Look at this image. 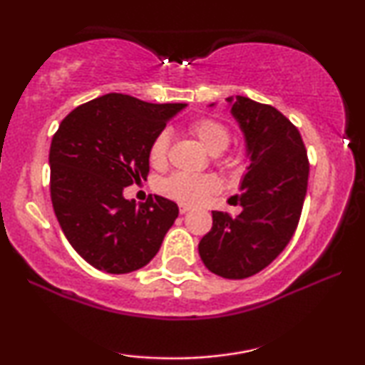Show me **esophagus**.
I'll return each instance as SVG.
<instances>
[{"mask_svg": "<svg viewBox=\"0 0 365 365\" xmlns=\"http://www.w3.org/2000/svg\"><path fill=\"white\" fill-rule=\"evenodd\" d=\"M189 209H191V207H189L187 204H179V212H181V214H186Z\"/></svg>", "mask_w": 365, "mask_h": 365, "instance_id": "1", "label": "esophagus"}]
</instances>
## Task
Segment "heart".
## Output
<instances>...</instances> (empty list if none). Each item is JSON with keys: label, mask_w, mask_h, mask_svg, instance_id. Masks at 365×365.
<instances>
[{"label": "heart", "mask_w": 365, "mask_h": 365, "mask_svg": "<svg viewBox=\"0 0 365 365\" xmlns=\"http://www.w3.org/2000/svg\"><path fill=\"white\" fill-rule=\"evenodd\" d=\"M191 133L204 148L211 153H219L227 148L231 141V134L226 124L216 118H199L191 124ZM169 151V134L161 131L153 139L149 146V161L153 166H163L168 159ZM221 182L212 174H191V173H174L161 182V192L168 197L182 204L204 202L211 194L217 192Z\"/></svg>", "instance_id": "b5f03b06"}]
</instances>
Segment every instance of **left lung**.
<instances>
[{
    "label": "left lung",
    "mask_w": 365,
    "mask_h": 365,
    "mask_svg": "<svg viewBox=\"0 0 365 365\" xmlns=\"http://www.w3.org/2000/svg\"><path fill=\"white\" fill-rule=\"evenodd\" d=\"M246 139L251 164L237 217L212 211V227L199 242L204 266L226 279L251 277L284 251L296 232L307 192L309 159L299 129L276 108L227 98ZM212 106V104H211Z\"/></svg>",
    "instance_id": "obj_1"
}]
</instances>
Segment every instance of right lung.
Segmentation results:
<instances>
[{"mask_svg":"<svg viewBox=\"0 0 365 365\" xmlns=\"http://www.w3.org/2000/svg\"><path fill=\"white\" fill-rule=\"evenodd\" d=\"M184 103L153 104L109 93L73 109L49 149L51 202L69 244L93 267L126 274L146 266L176 221L178 204L161 196L124 199L146 181L149 146Z\"/></svg>","mask_w":365,"mask_h":365,"instance_id":"obj_1","label":"right lung"}]
</instances>
